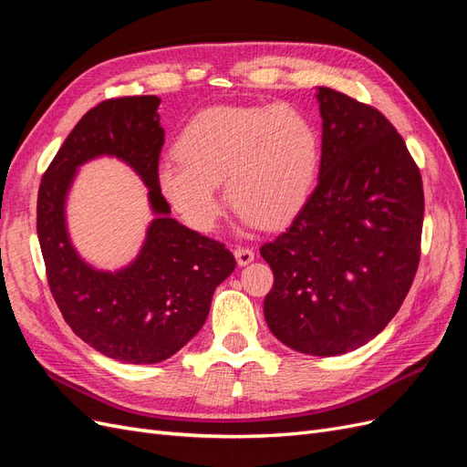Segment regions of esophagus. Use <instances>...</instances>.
<instances>
[{"instance_id":"obj_1","label":"esophagus","mask_w":467,"mask_h":467,"mask_svg":"<svg viewBox=\"0 0 467 467\" xmlns=\"http://www.w3.org/2000/svg\"><path fill=\"white\" fill-rule=\"evenodd\" d=\"M235 259H237V265H249L253 259H255V253H253V249L249 247H244V245H237L235 247Z\"/></svg>"}]
</instances>
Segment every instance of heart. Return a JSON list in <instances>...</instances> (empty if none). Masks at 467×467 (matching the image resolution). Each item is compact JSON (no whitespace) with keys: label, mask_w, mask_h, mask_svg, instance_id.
Here are the masks:
<instances>
[{"label":"heart","mask_w":467,"mask_h":467,"mask_svg":"<svg viewBox=\"0 0 467 467\" xmlns=\"http://www.w3.org/2000/svg\"><path fill=\"white\" fill-rule=\"evenodd\" d=\"M179 163L160 167L165 199L191 228L216 225L223 182L230 204L247 223L278 228L314 192L321 140L314 122L288 105H220L199 112L175 142Z\"/></svg>","instance_id":"1"}]
</instances>
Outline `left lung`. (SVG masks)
<instances>
[{
    "label": "left lung",
    "mask_w": 467,
    "mask_h": 467,
    "mask_svg": "<svg viewBox=\"0 0 467 467\" xmlns=\"http://www.w3.org/2000/svg\"><path fill=\"white\" fill-rule=\"evenodd\" d=\"M319 179L286 232L261 245L275 285L268 329L286 347L335 357L398 314L420 259L425 194L395 126L370 105L319 88Z\"/></svg>",
    "instance_id": "left-lung-1"
}]
</instances>
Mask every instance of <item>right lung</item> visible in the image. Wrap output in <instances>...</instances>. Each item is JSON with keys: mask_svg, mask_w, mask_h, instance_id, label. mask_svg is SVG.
I'll use <instances>...</instances> for the list:
<instances>
[{"mask_svg": "<svg viewBox=\"0 0 467 467\" xmlns=\"http://www.w3.org/2000/svg\"><path fill=\"white\" fill-rule=\"evenodd\" d=\"M160 99H107L76 124L42 175L36 234L56 306L72 331L101 355L130 364H155L175 355L204 325L216 286L235 268L232 251L216 239L169 218L158 173L165 134ZM129 162L150 189L159 214L139 259L119 274L83 264L68 244L63 201L75 169L97 154Z\"/></svg>", "mask_w": 467, "mask_h": 467, "instance_id": "obj_1", "label": "right lung"}]
</instances>
